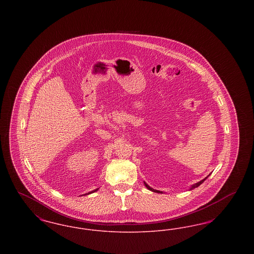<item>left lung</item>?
Wrapping results in <instances>:
<instances>
[{
	"label": "left lung",
	"mask_w": 254,
	"mask_h": 254,
	"mask_svg": "<svg viewBox=\"0 0 254 254\" xmlns=\"http://www.w3.org/2000/svg\"><path fill=\"white\" fill-rule=\"evenodd\" d=\"M208 177V176H207ZM207 177H205V179H203V180H201L200 182H198V183H196V184H194V185H192L191 187H190V190H193V189H195V188H197V187H199L201 184H203L204 183V181H205V179L207 178ZM144 184H145V188H147V190H151V191H153V192H160V193H163V191H160V190H154V189H152V188H150L145 182H144Z\"/></svg>",
	"instance_id": "8db88e82"
}]
</instances>
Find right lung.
I'll return each instance as SVG.
<instances>
[{"instance_id": "1", "label": "right lung", "mask_w": 254, "mask_h": 254, "mask_svg": "<svg viewBox=\"0 0 254 254\" xmlns=\"http://www.w3.org/2000/svg\"><path fill=\"white\" fill-rule=\"evenodd\" d=\"M99 190V189H96V190H92V191H90V192H88V193H86V195H87V194L93 193V192H95V191H97V190Z\"/></svg>"}]
</instances>
